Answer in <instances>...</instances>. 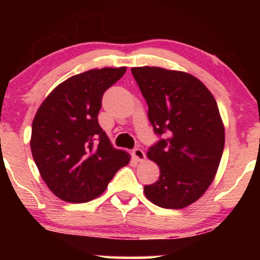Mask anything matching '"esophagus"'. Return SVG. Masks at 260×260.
<instances>
[{"instance_id":"obj_1","label":"esophagus","mask_w":260,"mask_h":260,"mask_svg":"<svg viewBox=\"0 0 260 260\" xmlns=\"http://www.w3.org/2000/svg\"><path fill=\"white\" fill-rule=\"evenodd\" d=\"M132 154H133L134 159H136L137 161H144V160H145V153L142 150V149L136 148V149H134V150H133Z\"/></svg>"}]
</instances>
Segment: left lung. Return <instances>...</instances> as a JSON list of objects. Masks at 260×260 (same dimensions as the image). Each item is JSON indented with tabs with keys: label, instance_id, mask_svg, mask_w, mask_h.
<instances>
[{
	"label": "left lung",
	"instance_id": "1",
	"mask_svg": "<svg viewBox=\"0 0 260 260\" xmlns=\"http://www.w3.org/2000/svg\"><path fill=\"white\" fill-rule=\"evenodd\" d=\"M131 71L154 132L162 137L149 148L160 176L144 187L145 197L161 208H186L204 194L221 160L225 129L219 107L192 74L149 66Z\"/></svg>",
	"mask_w": 260,
	"mask_h": 260
}]
</instances>
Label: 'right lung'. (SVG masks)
Instances as JSON below:
<instances>
[{"label":"right lung","instance_id":"add662e5","mask_svg":"<svg viewBox=\"0 0 260 260\" xmlns=\"http://www.w3.org/2000/svg\"><path fill=\"white\" fill-rule=\"evenodd\" d=\"M126 67L90 70L58 84L39 107L30 149L50 190L70 203H85L106 189L129 154L112 147L98 122L103 95Z\"/></svg>","mask_w":260,"mask_h":260}]
</instances>
